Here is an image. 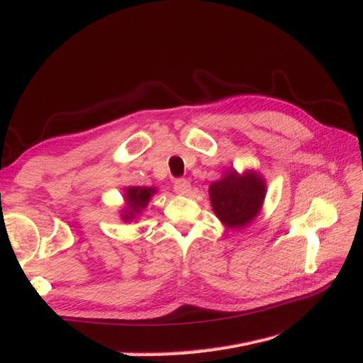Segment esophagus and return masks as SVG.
Listing matches in <instances>:
<instances>
[{
    "mask_svg": "<svg viewBox=\"0 0 363 363\" xmlns=\"http://www.w3.org/2000/svg\"><path fill=\"white\" fill-rule=\"evenodd\" d=\"M174 191L180 195L188 194L191 191V183L186 179H177L174 182Z\"/></svg>",
    "mask_w": 363,
    "mask_h": 363,
    "instance_id": "34e87169",
    "label": "esophagus"
}]
</instances>
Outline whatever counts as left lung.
I'll list each match as a JSON object with an SVG mask.
<instances>
[{
	"label": "left lung",
	"mask_w": 363,
	"mask_h": 363,
	"mask_svg": "<svg viewBox=\"0 0 363 363\" xmlns=\"http://www.w3.org/2000/svg\"><path fill=\"white\" fill-rule=\"evenodd\" d=\"M267 184L256 171L239 174L228 169L221 180L208 188L215 215L227 228L247 227L255 219L265 200Z\"/></svg>",
	"instance_id": "1"
}]
</instances>
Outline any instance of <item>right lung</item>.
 <instances>
[{"label": "right lung", "instance_id": "obj_1", "mask_svg": "<svg viewBox=\"0 0 363 363\" xmlns=\"http://www.w3.org/2000/svg\"><path fill=\"white\" fill-rule=\"evenodd\" d=\"M157 192L156 188H145V186H131L125 189V207L121 216L123 221L130 223L148 206L151 196Z\"/></svg>", "mask_w": 363, "mask_h": 363}]
</instances>
